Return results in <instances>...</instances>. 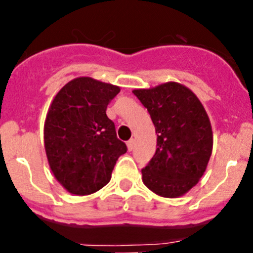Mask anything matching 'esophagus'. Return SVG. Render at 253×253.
Instances as JSON below:
<instances>
[{"label":"esophagus","instance_id":"obj_1","mask_svg":"<svg viewBox=\"0 0 253 253\" xmlns=\"http://www.w3.org/2000/svg\"><path fill=\"white\" fill-rule=\"evenodd\" d=\"M127 148H128L129 152L133 149V148H134V139L133 138H131L129 141H127Z\"/></svg>","mask_w":253,"mask_h":253}]
</instances>
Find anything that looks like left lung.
<instances>
[{
    "instance_id": "obj_1",
    "label": "left lung",
    "mask_w": 253,
    "mask_h": 253,
    "mask_svg": "<svg viewBox=\"0 0 253 253\" xmlns=\"http://www.w3.org/2000/svg\"><path fill=\"white\" fill-rule=\"evenodd\" d=\"M157 132V150L142 169L143 183L157 195L176 198L197 185L213 149L211 121L200 99L175 82L134 89Z\"/></svg>"
}]
</instances>
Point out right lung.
Returning <instances> with one entry per match:
<instances>
[{"label":"right lung","mask_w":253,"mask_h":253,"mask_svg":"<svg viewBox=\"0 0 253 253\" xmlns=\"http://www.w3.org/2000/svg\"><path fill=\"white\" fill-rule=\"evenodd\" d=\"M120 88L90 77L68 82L53 98L44 126L48 165L70 193L85 196L110 181L127 147L106 116Z\"/></svg>","instance_id":"obj_1"}]
</instances>
